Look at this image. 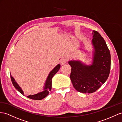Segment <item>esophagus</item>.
<instances>
[{"label":"esophagus","mask_w":122,"mask_h":122,"mask_svg":"<svg viewBox=\"0 0 122 122\" xmlns=\"http://www.w3.org/2000/svg\"><path fill=\"white\" fill-rule=\"evenodd\" d=\"M67 61V59H65V58H62L60 60V64L63 65H64L65 63H66V62Z\"/></svg>","instance_id":"34e87169"}]
</instances>
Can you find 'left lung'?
Listing matches in <instances>:
<instances>
[{"mask_svg": "<svg viewBox=\"0 0 122 122\" xmlns=\"http://www.w3.org/2000/svg\"><path fill=\"white\" fill-rule=\"evenodd\" d=\"M92 62L86 65L79 60L68 62L71 67L70 78L77 91L83 93L95 92L108 79L111 65L110 51L104 38L93 31Z\"/></svg>", "mask_w": 122, "mask_h": 122, "instance_id": "left-lung-1", "label": "left lung"}]
</instances>
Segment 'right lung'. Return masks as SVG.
Instances as JSON below:
<instances>
[{"label": "right lung", "instance_id": "1", "mask_svg": "<svg viewBox=\"0 0 122 122\" xmlns=\"http://www.w3.org/2000/svg\"><path fill=\"white\" fill-rule=\"evenodd\" d=\"M60 64H59L56 67H55L54 69H53L51 72L49 73V74L48 75V77L46 80L45 85L44 86L43 91H42L34 95H28L27 96V97L29 98L30 99H34V100H41L46 97L49 94V91H51V90L52 77H54L55 75L58 72L59 69H60ZM10 74L12 82L13 83L15 88L16 89L17 91H19L21 94L24 95V91H23V90L21 89V88L20 86L18 85V84L16 82V81L15 80V79L12 76L11 73Z\"/></svg>", "mask_w": 122, "mask_h": 122}]
</instances>
